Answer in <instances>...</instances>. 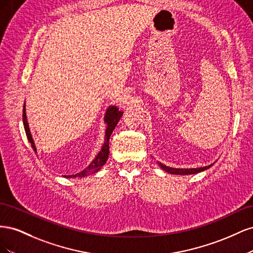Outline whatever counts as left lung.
I'll return each instance as SVG.
<instances>
[{
  "label": "left lung",
  "mask_w": 253,
  "mask_h": 253,
  "mask_svg": "<svg viewBox=\"0 0 253 253\" xmlns=\"http://www.w3.org/2000/svg\"><path fill=\"white\" fill-rule=\"evenodd\" d=\"M158 165L160 166V168H163V170H165L166 172L170 173V174H176V175H189V174H196V173H200L203 172L207 169H209V168L213 165L210 166H207V167H203V168H193V169H176V168H170V167H167L163 164L158 163Z\"/></svg>",
  "instance_id": "8db88e82"
}]
</instances>
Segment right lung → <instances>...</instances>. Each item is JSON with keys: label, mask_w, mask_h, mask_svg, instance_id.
<instances>
[{"label": "right lung", "mask_w": 253, "mask_h": 253, "mask_svg": "<svg viewBox=\"0 0 253 253\" xmlns=\"http://www.w3.org/2000/svg\"><path fill=\"white\" fill-rule=\"evenodd\" d=\"M122 114H124V113L119 111L117 106H114V105H111L110 108L106 110L104 120L106 122V125H108V127H106V131H105V142L102 145L101 151L98 153L96 158L83 171H81L77 174H73V175H64V177H66V178L84 177V176H87V175H90L93 173H96L101 169V168L104 166V164L106 163V160H108V158H109V154H110L109 141H110L111 134L113 133L115 126H117L118 121L120 120V118L122 116ZM23 125H24V128H25L27 138H28L29 142L32 143V148L34 149L35 152H37L36 145H35V142H34V139H33V136H32V134H30V131H29L28 122H27V118H26V112H25V104H24V106H23Z\"/></svg>", "instance_id": "right-lung-1"}]
</instances>
